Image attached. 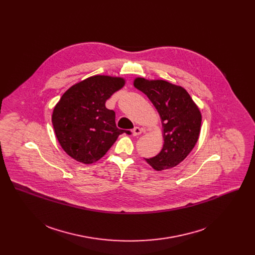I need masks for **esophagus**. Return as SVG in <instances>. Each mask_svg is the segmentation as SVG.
Returning a JSON list of instances; mask_svg holds the SVG:
<instances>
[{
	"label": "esophagus",
	"instance_id": "1",
	"mask_svg": "<svg viewBox=\"0 0 255 255\" xmlns=\"http://www.w3.org/2000/svg\"><path fill=\"white\" fill-rule=\"evenodd\" d=\"M131 132H132L133 136H138V135H140L142 133V130H141L140 127H135Z\"/></svg>",
	"mask_w": 255,
	"mask_h": 255
}]
</instances>
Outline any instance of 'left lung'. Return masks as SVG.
<instances>
[{
  "label": "left lung",
  "mask_w": 255,
  "mask_h": 255,
  "mask_svg": "<svg viewBox=\"0 0 255 255\" xmlns=\"http://www.w3.org/2000/svg\"><path fill=\"white\" fill-rule=\"evenodd\" d=\"M133 84L151 101L162 124V149L145 160L155 170L172 168L190 154L198 142L202 123L200 109L183 87L167 81L136 78Z\"/></svg>",
  "instance_id": "left-lung-1"
}]
</instances>
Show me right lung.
<instances>
[{
	"label": "right lung",
	"mask_w": 255,
	"mask_h": 255,
	"mask_svg": "<svg viewBox=\"0 0 255 255\" xmlns=\"http://www.w3.org/2000/svg\"><path fill=\"white\" fill-rule=\"evenodd\" d=\"M119 77L93 76L71 86L55 105L52 125L62 149L79 162L101 159L125 130L118 129L115 112L106 101L121 90Z\"/></svg>",
	"instance_id": "1"
}]
</instances>
